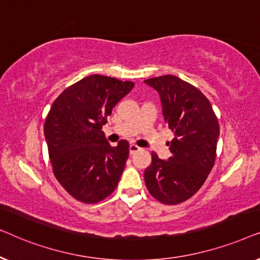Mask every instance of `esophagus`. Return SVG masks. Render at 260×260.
Wrapping results in <instances>:
<instances>
[{"label":"esophagus","instance_id":"esophagus-1","mask_svg":"<svg viewBox=\"0 0 260 260\" xmlns=\"http://www.w3.org/2000/svg\"><path fill=\"white\" fill-rule=\"evenodd\" d=\"M140 150H141V148L138 147V145H136V144H130V148H129L130 155L136 154V152H137V151H140Z\"/></svg>","mask_w":260,"mask_h":260}]
</instances>
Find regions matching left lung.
<instances>
[{"label":"left lung","mask_w":260,"mask_h":260,"mask_svg":"<svg viewBox=\"0 0 260 260\" xmlns=\"http://www.w3.org/2000/svg\"><path fill=\"white\" fill-rule=\"evenodd\" d=\"M158 92L165 122L174 133L168 161L151 154L144 181L149 193L166 205L193 197L214 166L219 123L200 90L172 74L144 80Z\"/></svg>","instance_id":"obj_1"}]
</instances>
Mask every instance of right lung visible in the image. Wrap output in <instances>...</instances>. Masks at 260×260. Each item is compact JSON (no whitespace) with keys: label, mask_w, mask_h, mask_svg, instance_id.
<instances>
[{"label":"right lung","mask_w":260,"mask_h":260,"mask_svg":"<svg viewBox=\"0 0 260 260\" xmlns=\"http://www.w3.org/2000/svg\"><path fill=\"white\" fill-rule=\"evenodd\" d=\"M133 81L93 74L63 90L44 126L53 173L78 201L95 204L116 189L129 157V143L111 147L103 133L113 106Z\"/></svg>","instance_id":"right-lung-1"}]
</instances>
